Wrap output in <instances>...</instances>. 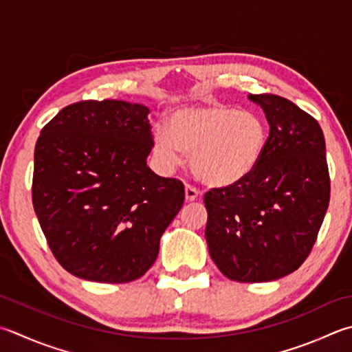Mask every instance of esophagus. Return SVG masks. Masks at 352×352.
Instances as JSON below:
<instances>
[{"instance_id":"1","label":"esophagus","mask_w":352,"mask_h":352,"mask_svg":"<svg viewBox=\"0 0 352 352\" xmlns=\"http://www.w3.org/2000/svg\"><path fill=\"white\" fill-rule=\"evenodd\" d=\"M198 194L199 192L194 188V186L190 184H186L184 188V195H186V201H195V199L198 198Z\"/></svg>"}]
</instances>
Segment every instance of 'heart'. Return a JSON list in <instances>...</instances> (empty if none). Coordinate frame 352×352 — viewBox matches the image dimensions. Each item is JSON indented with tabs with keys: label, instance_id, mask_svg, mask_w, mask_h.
Masks as SVG:
<instances>
[{
	"label": "heart",
	"instance_id": "obj_1",
	"mask_svg": "<svg viewBox=\"0 0 352 352\" xmlns=\"http://www.w3.org/2000/svg\"><path fill=\"white\" fill-rule=\"evenodd\" d=\"M169 129L157 126L154 154L164 168L174 169L190 155L199 182L212 188H230L247 180L265 154L268 129L258 114L206 102L177 108Z\"/></svg>",
	"mask_w": 352,
	"mask_h": 352
}]
</instances>
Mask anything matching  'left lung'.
Returning a JSON list of instances; mask_svg holds the SVG:
<instances>
[{
  "mask_svg": "<svg viewBox=\"0 0 352 352\" xmlns=\"http://www.w3.org/2000/svg\"><path fill=\"white\" fill-rule=\"evenodd\" d=\"M270 134L253 174L204 195L213 263L236 282H270L302 265L329 204L325 139L318 120L280 96L249 94Z\"/></svg>",
  "mask_w": 352,
  "mask_h": 352,
  "instance_id": "8db88e82",
  "label": "left lung"
}]
</instances>
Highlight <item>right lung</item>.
<instances>
[{
	"instance_id": "1",
	"label": "right lung",
	"mask_w": 352,
	"mask_h": 352,
	"mask_svg": "<svg viewBox=\"0 0 352 352\" xmlns=\"http://www.w3.org/2000/svg\"><path fill=\"white\" fill-rule=\"evenodd\" d=\"M149 109L123 100L68 105L34 146L32 199L48 247L80 279L125 284L155 263L184 186L146 164Z\"/></svg>"
}]
</instances>
